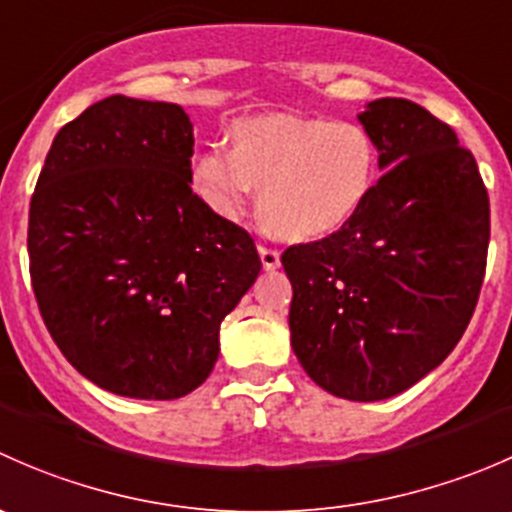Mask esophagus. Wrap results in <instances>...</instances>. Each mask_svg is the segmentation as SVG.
I'll list each match as a JSON object with an SVG mask.
<instances>
[{
  "mask_svg": "<svg viewBox=\"0 0 512 512\" xmlns=\"http://www.w3.org/2000/svg\"><path fill=\"white\" fill-rule=\"evenodd\" d=\"M257 252H260V260H262V267H265V270H275V267H280V250L260 245L257 247Z\"/></svg>",
  "mask_w": 512,
  "mask_h": 512,
  "instance_id": "obj_1",
  "label": "esophagus"
}]
</instances>
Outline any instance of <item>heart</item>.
Returning <instances> with one entry per match:
<instances>
[{
  "instance_id": "heart-1",
  "label": "heart",
  "mask_w": 512,
  "mask_h": 512,
  "mask_svg": "<svg viewBox=\"0 0 512 512\" xmlns=\"http://www.w3.org/2000/svg\"><path fill=\"white\" fill-rule=\"evenodd\" d=\"M230 138L232 151L210 143L190 163L195 195L225 220L242 218L262 188L267 225L289 240H314L349 223L374 190L379 153L356 123L272 113L240 118Z\"/></svg>"
}]
</instances>
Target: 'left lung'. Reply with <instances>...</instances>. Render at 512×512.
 Here are the masks:
<instances>
[{
    "instance_id": "8db88e82",
    "label": "left lung",
    "mask_w": 512,
    "mask_h": 512,
    "mask_svg": "<svg viewBox=\"0 0 512 512\" xmlns=\"http://www.w3.org/2000/svg\"><path fill=\"white\" fill-rule=\"evenodd\" d=\"M384 168L359 213L289 245V332L314 384L349 401L401 394L471 322L490 242L488 190L456 131L406 98L359 116Z\"/></svg>"
}]
</instances>
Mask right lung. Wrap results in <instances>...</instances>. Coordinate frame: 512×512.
<instances>
[{"instance_id": "1", "label": "right lung", "mask_w": 512, "mask_h": 512, "mask_svg": "<svg viewBox=\"0 0 512 512\" xmlns=\"http://www.w3.org/2000/svg\"><path fill=\"white\" fill-rule=\"evenodd\" d=\"M193 123L108 96L56 133L29 205V275L61 354L101 389L180 399L260 275L255 240L190 188Z\"/></svg>"}]
</instances>
